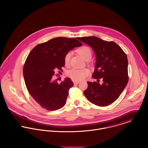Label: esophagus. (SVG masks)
Wrapping results in <instances>:
<instances>
[{"instance_id":"esophagus-1","label":"esophagus","mask_w":148,"mask_h":148,"mask_svg":"<svg viewBox=\"0 0 148 148\" xmlns=\"http://www.w3.org/2000/svg\"><path fill=\"white\" fill-rule=\"evenodd\" d=\"M79 82H73V84L75 85H77L79 84Z\"/></svg>"}]
</instances>
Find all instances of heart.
Returning <instances> with one entry per match:
<instances>
[{
    "label": "heart",
    "instance_id": "obj_1",
    "mask_svg": "<svg viewBox=\"0 0 148 148\" xmlns=\"http://www.w3.org/2000/svg\"><path fill=\"white\" fill-rule=\"evenodd\" d=\"M77 53L85 60H89L92 58V51L90 49L86 46H83L77 50ZM72 56V52L71 51L68 52L64 56V64L65 65L69 64L71 58ZM90 73V71L88 68H72L68 71V76L73 81L79 82L81 81L88 76Z\"/></svg>",
    "mask_w": 148,
    "mask_h": 148
}]
</instances>
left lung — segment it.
<instances>
[{"mask_svg": "<svg viewBox=\"0 0 148 148\" xmlns=\"http://www.w3.org/2000/svg\"><path fill=\"white\" fill-rule=\"evenodd\" d=\"M77 39L92 47L96 56L92 77L97 79V82H87L84 95L96 106H109L119 97L128 82L127 55L113 42H107L95 36ZM101 78L103 82L100 85L99 81Z\"/></svg>", "mask_w": 148, "mask_h": 148, "instance_id": "8db88e82", "label": "left lung"}]
</instances>
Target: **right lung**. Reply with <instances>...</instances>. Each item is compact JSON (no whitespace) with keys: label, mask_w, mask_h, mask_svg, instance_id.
<instances>
[{"label":"right lung","mask_w":148,"mask_h":148,"mask_svg":"<svg viewBox=\"0 0 148 148\" xmlns=\"http://www.w3.org/2000/svg\"><path fill=\"white\" fill-rule=\"evenodd\" d=\"M82 44L75 38H55L37 45L29 53L23 67L24 82L32 97L42 108L53 111L65 106L73 83L66 77L58 84L52 76L56 71H62L66 53Z\"/></svg>","instance_id":"obj_1"}]
</instances>
